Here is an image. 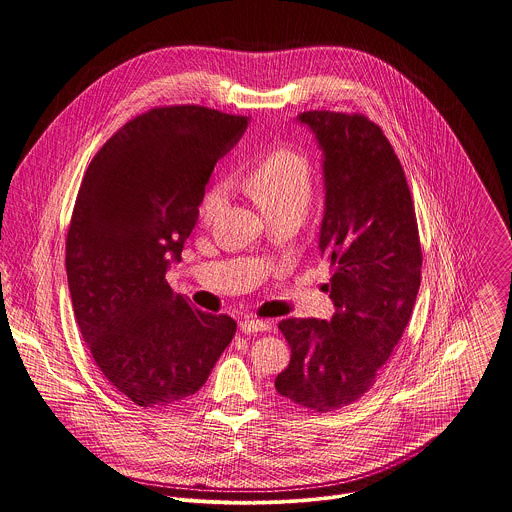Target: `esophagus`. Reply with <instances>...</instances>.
Here are the masks:
<instances>
[{"label":"esophagus","mask_w":512,"mask_h":512,"mask_svg":"<svg viewBox=\"0 0 512 512\" xmlns=\"http://www.w3.org/2000/svg\"><path fill=\"white\" fill-rule=\"evenodd\" d=\"M271 330V322L269 320H241V332L245 334H257V332H269Z\"/></svg>","instance_id":"34e87169"}]
</instances>
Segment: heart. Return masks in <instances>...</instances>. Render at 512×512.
Wrapping results in <instances>:
<instances>
[{
	"instance_id": "b5f03b06",
	"label": "heart",
	"mask_w": 512,
	"mask_h": 512,
	"mask_svg": "<svg viewBox=\"0 0 512 512\" xmlns=\"http://www.w3.org/2000/svg\"><path fill=\"white\" fill-rule=\"evenodd\" d=\"M243 186L267 214L287 210L304 214L314 192V164L300 148L277 143L245 170ZM227 200L229 180L223 176L210 180L198 200L202 221L210 223Z\"/></svg>"
}]
</instances>
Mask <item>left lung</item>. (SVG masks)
I'll list each match as a JSON object with an SVG mask.
<instances>
[{"label":"left lung","instance_id":"1","mask_svg":"<svg viewBox=\"0 0 512 512\" xmlns=\"http://www.w3.org/2000/svg\"><path fill=\"white\" fill-rule=\"evenodd\" d=\"M324 150L326 212L320 251L332 277L330 322L285 318L281 397L326 413L358 401L379 379L411 318L421 243L403 166L383 129L362 113L304 111Z\"/></svg>","mask_w":512,"mask_h":512}]
</instances>
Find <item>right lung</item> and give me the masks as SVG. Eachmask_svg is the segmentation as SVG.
Here are the masks:
<instances>
[{"instance_id": "right-lung-1", "label": "right lung", "mask_w": 512, "mask_h": 512, "mask_svg": "<svg viewBox=\"0 0 512 512\" xmlns=\"http://www.w3.org/2000/svg\"><path fill=\"white\" fill-rule=\"evenodd\" d=\"M247 121L202 105L154 107L117 129L85 172L66 235L72 310L103 377L139 407L194 395L237 332L231 316L174 294L166 269Z\"/></svg>"}]
</instances>
